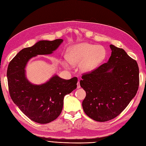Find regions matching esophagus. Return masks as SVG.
Wrapping results in <instances>:
<instances>
[{
  "mask_svg": "<svg viewBox=\"0 0 146 146\" xmlns=\"http://www.w3.org/2000/svg\"><path fill=\"white\" fill-rule=\"evenodd\" d=\"M77 88H78V89H79V88H80V82H77Z\"/></svg>",
  "mask_w": 146,
  "mask_h": 146,
  "instance_id": "obj_1",
  "label": "esophagus"
}]
</instances>
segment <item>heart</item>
Masks as SVG:
<instances>
[{"mask_svg": "<svg viewBox=\"0 0 146 146\" xmlns=\"http://www.w3.org/2000/svg\"><path fill=\"white\" fill-rule=\"evenodd\" d=\"M107 52L102 46H96L83 42L69 47L67 58L63 61L66 67H69L70 63L74 65L80 63L81 72L88 73L92 71L105 59Z\"/></svg>", "mask_w": 146, "mask_h": 146, "instance_id": "b5f03b06", "label": "heart"}]
</instances>
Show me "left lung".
<instances>
[{
	"label": "left lung",
	"instance_id": "1",
	"mask_svg": "<svg viewBox=\"0 0 146 146\" xmlns=\"http://www.w3.org/2000/svg\"><path fill=\"white\" fill-rule=\"evenodd\" d=\"M107 63L82 75L80 84L86 96L82 102L88 116L98 122L117 117L138 91L139 68L125 50L112 44Z\"/></svg>",
	"mask_w": 146,
	"mask_h": 146
}]
</instances>
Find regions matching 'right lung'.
I'll return each mask as SVG.
<instances>
[{
    "label": "right lung",
    "mask_w": 146,
    "mask_h": 146,
    "mask_svg": "<svg viewBox=\"0 0 146 146\" xmlns=\"http://www.w3.org/2000/svg\"><path fill=\"white\" fill-rule=\"evenodd\" d=\"M63 39L40 41L22 49L10 62L7 69L8 90L12 100L25 116L39 123H47L58 117L62 111L66 95L77 88L76 77L65 80L57 76L39 85H33L25 77L28 61L38 55L50 54Z\"/></svg>",
    "instance_id": "1"
}]
</instances>
